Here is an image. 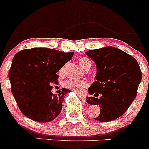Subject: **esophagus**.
<instances>
[{"label": "esophagus", "instance_id": "1", "mask_svg": "<svg viewBox=\"0 0 149 149\" xmlns=\"http://www.w3.org/2000/svg\"><path fill=\"white\" fill-rule=\"evenodd\" d=\"M77 93V95H78L79 97H80V98L82 99L83 101H86V97H85V95H84L81 94V93Z\"/></svg>", "mask_w": 149, "mask_h": 149}]
</instances>
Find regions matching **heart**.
Masks as SVG:
<instances>
[{
    "mask_svg": "<svg viewBox=\"0 0 149 149\" xmlns=\"http://www.w3.org/2000/svg\"><path fill=\"white\" fill-rule=\"evenodd\" d=\"M79 64L83 68H84L85 70H89V68L92 67L93 64H92V62L89 59L86 58V57H81L78 61ZM65 66H63V68L60 69V74L64 73L65 72ZM63 86H65L67 89H69L72 91H75V92H81V91L84 90L85 88H86L88 86V82L86 81H84V80H76V79H69V80H67L66 81L64 82L63 84Z\"/></svg>",
    "mask_w": 149,
    "mask_h": 149,
    "instance_id": "1",
    "label": "heart"
}]
</instances>
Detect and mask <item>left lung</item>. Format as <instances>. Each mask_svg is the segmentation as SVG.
Segmentation results:
<instances>
[{
  "label": "left lung",
  "mask_w": 149,
  "mask_h": 149,
  "mask_svg": "<svg viewBox=\"0 0 149 149\" xmlns=\"http://www.w3.org/2000/svg\"><path fill=\"white\" fill-rule=\"evenodd\" d=\"M86 54L96 64V81L88 89L93 97L89 104L98 105V122H110L120 117L131 106L137 94L142 72L134 57L119 48L107 46L89 50Z\"/></svg>",
  "instance_id": "left-lung-1"
}]
</instances>
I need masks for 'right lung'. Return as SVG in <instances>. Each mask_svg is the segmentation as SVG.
Wrapping results in <instances>:
<instances>
[{
  "label": "right lung",
  "instance_id": "right-lung-1",
  "mask_svg": "<svg viewBox=\"0 0 149 149\" xmlns=\"http://www.w3.org/2000/svg\"><path fill=\"white\" fill-rule=\"evenodd\" d=\"M74 52L35 48L19 51L14 56L9 71L11 91L22 113L39 122L53 121L62 110L65 95L51 93V83L57 81L56 72L68 62Z\"/></svg>",
  "mask_w": 149,
  "mask_h": 149
}]
</instances>
